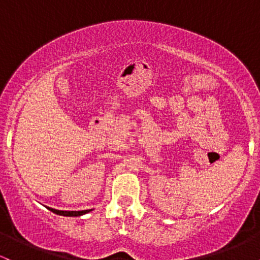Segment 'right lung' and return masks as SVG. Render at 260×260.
<instances>
[{
    "instance_id": "add662e5",
    "label": "right lung",
    "mask_w": 260,
    "mask_h": 260,
    "mask_svg": "<svg viewBox=\"0 0 260 260\" xmlns=\"http://www.w3.org/2000/svg\"><path fill=\"white\" fill-rule=\"evenodd\" d=\"M47 209H49L50 211H52V213L57 214V215H62V216H82L84 215V214L89 213L90 210H80V211H66V210H57V209H52V208H49L46 207Z\"/></svg>"
}]
</instances>
